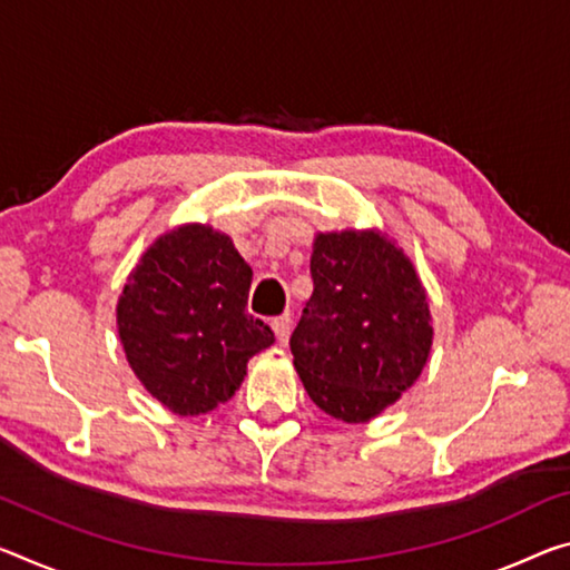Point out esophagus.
<instances>
[{
	"label": "esophagus",
	"instance_id": "obj_1",
	"mask_svg": "<svg viewBox=\"0 0 570 570\" xmlns=\"http://www.w3.org/2000/svg\"><path fill=\"white\" fill-rule=\"evenodd\" d=\"M271 327H274V334L278 342H286L288 340V330H292V314H282V317L271 320Z\"/></svg>",
	"mask_w": 570,
	"mask_h": 570
}]
</instances>
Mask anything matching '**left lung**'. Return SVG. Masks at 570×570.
Returning a JSON list of instances; mask_svg holds the SVG:
<instances>
[{
	"label": "left lung",
	"mask_w": 570,
	"mask_h": 570,
	"mask_svg": "<svg viewBox=\"0 0 570 570\" xmlns=\"http://www.w3.org/2000/svg\"><path fill=\"white\" fill-rule=\"evenodd\" d=\"M314 292L288 340L309 399L332 419L365 423L426 365L433 327L411 258L377 230L320 233Z\"/></svg>",
	"instance_id": "left-lung-1"
}]
</instances>
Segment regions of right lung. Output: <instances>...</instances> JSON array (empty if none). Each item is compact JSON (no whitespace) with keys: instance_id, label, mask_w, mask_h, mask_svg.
Wrapping results in <instances>:
<instances>
[{"instance_id":"add662e5","label":"right lung","mask_w":570,"mask_h":570,"mask_svg":"<svg viewBox=\"0 0 570 570\" xmlns=\"http://www.w3.org/2000/svg\"><path fill=\"white\" fill-rule=\"evenodd\" d=\"M253 271L233 240L189 223L159 236L116 306L126 360L171 413L200 415L233 399L256 352L274 345L246 312Z\"/></svg>"}]
</instances>
